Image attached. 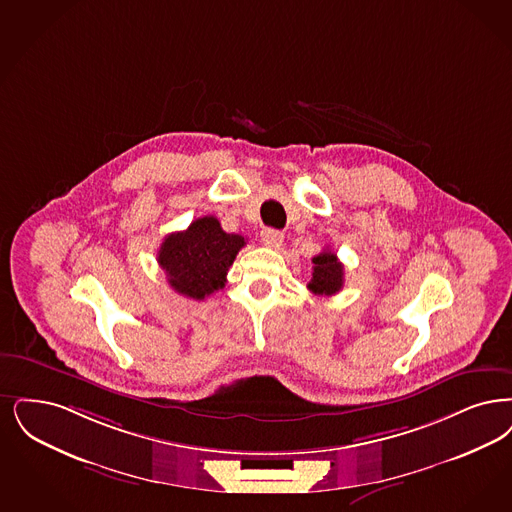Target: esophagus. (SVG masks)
<instances>
[{"label":"esophagus","instance_id":"34e87169","mask_svg":"<svg viewBox=\"0 0 512 512\" xmlns=\"http://www.w3.org/2000/svg\"><path fill=\"white\" fill-rule=\"evenodd\" d=\"M261 240H263L265 246L278 249V247L282 246V242H284V234L278 232V230H274V228H265V230L261 232Z\"/></svg>","mask_w":512,"mask_h":512}]
</instances>
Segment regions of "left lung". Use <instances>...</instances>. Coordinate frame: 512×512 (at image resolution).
<instances>
[{
	"instance_id": "obj_1",
	"label": "left lung",
	"mask_w": 512,
	"mask_h": 512,
	"mask_svg": "<svg viewBox=\"0 0 512 512\" xmlns=\"http://www.w3.org/2000/svg\"><path fill=\"white\" fill-rule=\"evenodd\" d=\"M312 263V280L308 282V289L314 295H335L341 291L345 282V266L331 249H324L312 259Z\"/></svg>"
}]
</instances>
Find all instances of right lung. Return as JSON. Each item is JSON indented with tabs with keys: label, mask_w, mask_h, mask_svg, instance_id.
<instances>
[{
	"label": "right lung",
	"mask_w": 512,
	"mask_h": 512,
	"mask_svg": "<svg viewBox=\"0 0 512 512\" xmlns=\"http://www.w3.org/2000/svg\"><path fill=\"white\" fill-rule=\"evenodd\" d=\"M244 246V236L226 234L221 223L207 215L183 232L165 236L158 263L179 295L202 301L225 287L226 272Z\"/></svg>",
	"instance_id": "1"
}]
</instances>
